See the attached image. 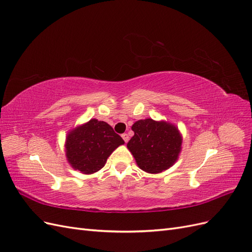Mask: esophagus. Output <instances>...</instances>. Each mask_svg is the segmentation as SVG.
Wrapping results in <instances>:
<instances>
[{
	"mask_svg": "<svg viewBox=\"0 0 252 252\" xmlns=\"http://www.w3.org/2000/svg\"><path fill=\"white\" fill-rule=\"evenodd\" d=\"M122 138H123V140L125 141V143H127V142L129 141V136H128L127 133H123V134H122Z\"/></svg>",
	"mask_w": 252,
	"mask_h": 252,
	"instance_id": "obj_1",
	"label": "esophagus"
}]
</instances>
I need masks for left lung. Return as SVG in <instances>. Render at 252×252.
Returning <instances> with one entry per match:
<instances>
[{
    "label": "left lung",
    "instance_id": "1",
    "mask_svg": "<svg viewBox=\"0 0 252 252\" xmlns=\"http://www.w3.org/2000/svg\"><path fill=\"white\" fill-rule=\"evenodd\" d=\"M131 129L134 135L127 148L143 171L163 172L178 161L183 138L177 126L166 121L145 119L136 121Z\"/></svg>",
    "mask_w": 252,
    "mask_h": 252
}]
</instances>
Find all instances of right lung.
<instances>
[{
    "label": "right lung",
    "mask_w": 252,
    "mask_h": 252,
    "mask_svg": "<svg viewBox=\"0 0 252 252\" xmlns=\"http://www.w3.org/2000/svg\"><path fill=\"white\" fill-rule=\"evenodd\" d=\"M125 142L104 121L91 119L67 133L65 155L74 170L93 174L102 169L106 161Z\"/></svg>",
    "instance_id": "right-lung-1"
}]
</instances>
